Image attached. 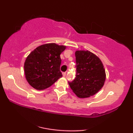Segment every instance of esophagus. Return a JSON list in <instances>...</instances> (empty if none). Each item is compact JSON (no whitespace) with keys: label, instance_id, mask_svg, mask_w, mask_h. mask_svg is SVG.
<instances>
[{"label":"esophagus","instance_id":"34e87169","mask_svg":"<svg viewBox=\"0 0 133 133\" xmlns=\"http://www.w3.org/2000/svg\"><path fill=\"white\" fill-rule=\"evenodd\" d=\"M62 74H63V77H65V76H66V72H63Z\"/></svg>","mask_w":133,"mask_h":133}]
</instances>
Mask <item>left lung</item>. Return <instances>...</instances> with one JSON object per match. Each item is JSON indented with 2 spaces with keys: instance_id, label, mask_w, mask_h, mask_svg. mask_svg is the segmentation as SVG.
<instances>
[{
  "instance_id": "8db88e82",
  "label": "left lung",
  "mask_w": 133,
  "mask_h": 133,
  "mask_svg": "<svg viewBox=\"0 0 133 133\" xmlns=\"http://www.w3.org/2000/svg\"><path fill=\"white\" fill-rule=\"evenodd\" d=\"M75 56L77 74L69 85L79 98L90 97L97 93L104 85V66L101 60L88 50H77Z\"/></svg>"
}]
</instances>
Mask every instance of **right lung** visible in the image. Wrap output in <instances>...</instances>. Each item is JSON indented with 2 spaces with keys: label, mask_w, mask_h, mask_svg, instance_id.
Here are the masks:
<instances>
[{
  "label": "right lung",
  "mask_w": 133,
  "mask_h": 133,
  "mask_svg": "<svg viewBox=\"0 0 133 133\" xmlns=\"http://www.w3.org/2000/svg\"><path fill=\"white\" fill-rule=\"evenodd\" d=\"M66 48L55 43H46L37 46L27 56L24 63L25 76L32 88L43 90L62 77L60 55Z\"/></svg>",
  "instance_id": "add662e5"
}]
</instances>
